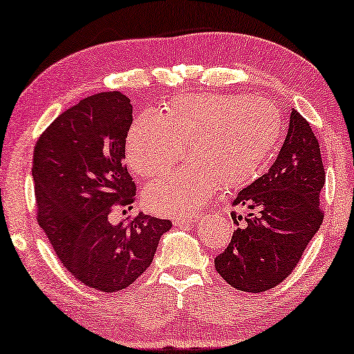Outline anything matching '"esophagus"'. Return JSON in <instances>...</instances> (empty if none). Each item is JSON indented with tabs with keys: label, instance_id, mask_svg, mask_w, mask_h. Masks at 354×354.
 Returning a JSON list of instances; mask_svg holds the SVG:
<instances>
[{
	"label": "esophagus",
	"instance_id": "obj_1",
	"mask_svg": "<svg viewBox=\"0 0 354 354\" xmlns=\"http://www.w3.org/2000/svg\"><path fill=\"white\" fill-rule=\"evenodd\" d=\"M198 218H199V215L193 214V215H187V216H177V218L174 220V223H176V226H182V225H189V223H193Z\"/></svg>",
	"mask_w": 354,
	"mask_h": 354
}]
</instances>
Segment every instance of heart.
I'll return each instance as SVG.
<instances>
[{
  "instance_id": "obj_1",
  "label": "heart",
  "mask_w": 354,
  "mask_h": 354,
  "mask_svg": "<svg viewBox=\"0 0 354 354\" xmlns=\"http://www.w3.org/2000/svg\"><path fill=\"white\" fill-rule=\"evenodd\" d=\"M283 120L274 102L245 95H198L172 101L156 115H140L127 136V160L151 178L182 160V169L147 188L156 214H188L216 192L252 183L279 144Z\"/></svg>"
}]
</instances>
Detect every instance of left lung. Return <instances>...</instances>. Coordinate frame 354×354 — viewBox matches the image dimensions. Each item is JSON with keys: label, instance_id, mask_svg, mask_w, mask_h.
<instances>
[{"label": "left lung", "instance_id": "8db88e82", "mask_svg": "<svg viewBox=\"0 0 354 354\" xmlns=\"http://www.w3.org/2000/svg\"><path fill=\"white\" fill-rule=\"evenodd\" d=\"M326 180L322 151L310 123L291 109L290 128L269 172L239 192L236 231L215 258V269L236 290L263 292L281 283L322 226L319 193Z\"/></svg>", "mask_w": 354, "mask_h": 354}]
</instances>
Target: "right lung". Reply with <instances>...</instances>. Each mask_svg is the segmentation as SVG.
Instances as JSON below:
<instances>
[{"mask_svg": "<svg viewBox=\"0 0 354 354\" xmlns=\"http://www.w3.org/2000/svg\"><path fill=\"white\" fill-rule=\"evenodd\" d=\"M131 123L129 97L102 91L57 117L32 150L37 223L69 274L102 292L134 283L172 226L142 212L111 223L113 210L136 201L124 165Z\"/></svg>", "mask_w": 354, "mask_h": 354, "instance_id": "1", "label": "right lung"}]
</instances>
